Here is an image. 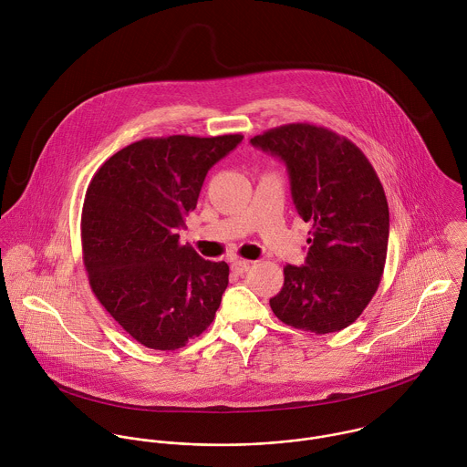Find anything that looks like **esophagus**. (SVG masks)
<instances>
[{
	"label": "esophagus",
	"mask_w": 467,
	"mask_h": 467,
	"mask_svg": "<svg viewBox=\"0 0 467 467\" xmlns=\"http://www.w3.org/2000/svg\"><path fill=\"white\" fill-rule=\"evenodd\" d=\"M249 267H251V262H247V260H233V264H231V269H233L236 275L247 273Z\"/></svg>",
	"instance_id": "esophagus-1"
}]
</instances>
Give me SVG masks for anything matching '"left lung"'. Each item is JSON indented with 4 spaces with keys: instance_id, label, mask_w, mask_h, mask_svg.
<instances>
[{
    "instance_id": "obj_1",
    "label": "left lung",
    "mask_w": 467,
    "mask_h": 467,
    "mask_svg": "<svg viewBox=\"0 0 467 467\" xmlns=\"http://www.w3.org/2000/svg\"><path fill=\"white\" fill-rule=\"evenodd\" d=\"M286 164L297 214L312 223L303 267L286 265L271 308L288 327L330 334L352 325L382 278L389 213L365 153L336 131L294 122L251 139Z\"/></svg>"
}]
</instances>
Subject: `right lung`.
<instances>
[{
  "label": "right lung",
  "instance_id": "right-lung-1",
  "mask_svg": "<svg viewBox=\"0 0 467 467\" xmlns=\"http://www.w3.org/2000/svg\"><path fill=\"white\" fill-rule=\"evenodd\" d=\"M244 135L150 137L111 155L87 189L83 262L95 297L140 345L177 350L214 319L229 265L181 245L207 171Z\"/></svg>",
  "mask_w": 467,
  "mask_h": 467
}]
</instances>
